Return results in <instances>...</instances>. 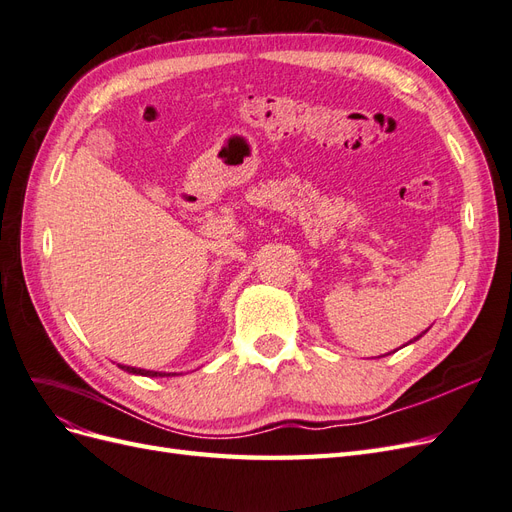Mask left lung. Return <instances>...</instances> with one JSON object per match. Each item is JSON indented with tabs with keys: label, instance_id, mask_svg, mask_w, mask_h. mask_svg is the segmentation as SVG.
Here are the masks:
<instances>
[{
	"label": "left lung",
	"instance_id": "left-lung-1",
	"mask_svg": "<svg viewBox=\"0 0 512 512\" xmlns=\"http://www.w3.org/2000/svg\"><path fill=\"white\" fill-rule=\"evenodd\" d=\"M418 337H423V333H421V335H418ZM418 337H414V339H412V342H416V339H418Z\"/></svg>",
	"mask_w": 512,
	"mask_h": 512
}]
</instances>
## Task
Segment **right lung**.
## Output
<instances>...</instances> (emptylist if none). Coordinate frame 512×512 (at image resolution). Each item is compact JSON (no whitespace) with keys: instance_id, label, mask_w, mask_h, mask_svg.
<instances>
[{"instance_id":"obj_1","label":"right lung","mask_w":512,"mask_h":512,"mask_svg":"<svg viewBox=\"0 0 512 512\" xmlns=\"http://www.w3.org/2000/svg\"><path fill=\"white\" fill-rule=\"evenodd\" d=\"M123 371L128 374H138V376H149V378H158V376H170V374H162V371H149V369H136V367H128V365H119ZM175 376V374H173Z\"/></svg>"}]
</instances>
